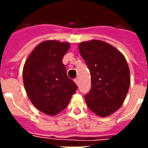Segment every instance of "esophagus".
<instances>
[{
  "label": "esophagus",
  "instance_id": "esophagus-1",
  "mask_svg": "<svg viewBox=\"0 0 148 148\" xmlns=\"http://www.w3.org/2000/svg\"><path fill=\"white\" fill-rule=\"evenodd\" d=\"M74 82H75V83H76L77 85H79V80H78V78L74 79Z\"/></svg>",
  "mask_w": 148,
  "mask_h": 148
}]
</instances>
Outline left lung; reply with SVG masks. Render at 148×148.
I'll list each match as a JSON object with an SVG mask.
<instances>
[{
    "mask_svg": "<svg viewBox=\"0 0 148 148\" xmlns=\"http://www.w3.org/2000/svg\"><path fill=\"white\" fill-rule=\"evenodd\" d=\"M79 51L91 77L86 105L97 115L109 116L121 107L129 89L127 61L112 45L99 40L79 43Z\"/></svg>",
    "mask_w": 148,
    "mask_h": 148,
    "instance_id": "1",
    "label": "left lung"
}]
</instances>
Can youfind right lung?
Here are the masks:
<instances>
[{"mask_svg": "<svg viewBox=\"0 0 148 148\" xmlns=\"http://www.w3.org/2000/svg\"><path fill=\"white\" fill-rule=\"evenodd\" d=\"M69 48V43L43 42L32 51L24 66L23 81L28 96L38 110L49 115L64 110L77 89L62 63Z\"/></svg>", "mask_w": 148, "mask_h": 148, "instance_id": "add662e5", "label": "right lung"}]
</instances>
